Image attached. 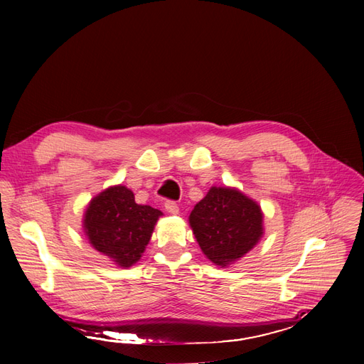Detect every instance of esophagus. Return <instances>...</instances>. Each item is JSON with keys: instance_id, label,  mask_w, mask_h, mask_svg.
<instances>
[{"instance_id": "esophagus-1", "label": "esophagus", "mask_w": 364, "mask_h": 364, "mask_svg": "<svg viewBox=\"0 0 364 364\" xmlns=\"http://www.w3.org/2000/svg\"><path fill=\"white\" fill-rule=\"evenodd\" d=\"M164 208H165V211H167V213L171 214V215L179 214V206H178V203L173 202V200H167V202H165V203H164Z\"/></svg>"}]
</instances>
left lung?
Segmentation results:
<instances>
[{
	"label": "left lung",
	"instance_id": "1",
	"mask_svg": "<svg viewBox=\"0 0 364 364\" xmlns=\"http://www.w3.org/2000/svg\"><path fill=\"white\" fill-rule=\"evenodd\" d=\"M188 222L203 255L218 267L243 258L264 235L261 206L232 186H211Z\"/></svg>",
	"mask_w": 364,
	"mask_h": 364
}]
</instances>
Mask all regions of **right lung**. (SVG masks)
Here are the masks:
<instances>
[{
    "mask_svg": "<svg viewBox=\"0 0 364 364\" xmlns=\"http://www.w3.org/2000/svg\"><path fill=\"white\" fill-rule=\"evenodd\" d=\"M161 215L159 209L138 205L127 186L114 185L87 203L83 232L97 252L127 269L141 259Z\"/></svg>",
    "mask_w": 364,
    "mask_h": 364,
    "instance_id": "1",
    "label": "right lung"
}]
</instances>
